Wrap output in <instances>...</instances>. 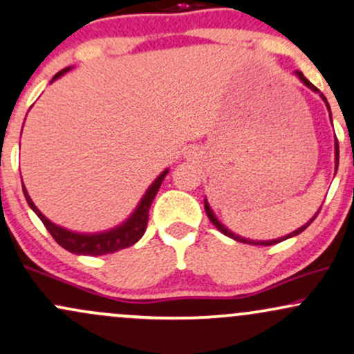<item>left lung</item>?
Masks as SVG:
<instances>
[{"label": "left lung", "instance_id": "obj_1", "mask_svg": "<svg viewBox=\"0 0 354 354\" xmlns=\"http://www.w3.org/2000/svg\"><path fill=\"white\" fill-rule=\"evenodd\" d=\"M296 75H298V76H299V80H301V81H303V83H304V84H306V86H308V88H310V89H313V91L319 93V89H318V88H316V86H315V84H311V83H310V81H308L306 78H304V76H303V73L296 71ZM321 96H323V95H321ZM323 100H324V101H326V98H324V96H323ZM326 106H328V109H330V104H328V103H326ZM335 154H336V168H338V161H339V146H338V140H336V146H335ZM205 211H206V214H208L209 221H211V223H213V225H214V226H216V228H218L219 231H221V233H223V234H226V236H230V238L236 239V241H239V243H248V245H258V246H271V245H276V243L283 241V239H288V238H291V236H296V234H299V233H301V231H304V230H306V228H308V226H310V225H311V223H313V221H315V218H316V216H318V213H319V211H318V213H316V214H315V216H313V218L310 219V221H308V223H306V225H304V226H301V228H299V230H296V231H293V233H291V234H288V236H284V238H279V239H273V241H251V239H245V238L238 236V234L231 233V231H230V230H226V228H225V226H223V225H221V223H219V221H218V219H216V218H214L213 211H211V208H209V205H208V201H206V200H205Z\"/></svg>", "mask_w": 354, "mask_h": 354}]
</instances>
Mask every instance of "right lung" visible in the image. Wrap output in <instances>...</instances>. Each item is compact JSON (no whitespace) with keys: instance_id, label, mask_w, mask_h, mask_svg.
Listing matches in <instances>:
<instances>
[{"instance_id":"obj_1","label":"right lung","mask_w":354,"mask_h":354,"mask_svg":"<svg viewBox=\"0 0 354 354\" xmlns=\"http://www.w3.org/2000/svg\"><path fill=\"white\" fill-rule=\"evenodd\" d=\"M68 71V68L61 70L53 76V81L59 78L61 75ZM168 174V169H165L160 176L156 178V181L149 186V189L146 191V194L141 200L140 206H138L133 216L128 219V221L123 223L120 228L108 231V233H100V234H78L73 233V231H68L64 228H59V226L53 225L50 219L39 211L31 201V198L28 196L26 189H24L23 185V193L24 198H26L28 205L31 206V209L38 214V218L41 219L43 225L46 226V230L50 231V234L55 238V241L58 243L59 246H63L64 250L70 251L73 254H88V256H101V254H109L115 253V251L124 250V248H129L135 245L136 241H140L141 236L145 234L146 226H148V218H149V208H151V203L156 196L158 189H160L161 183H163L165 176Z\"/></svg>"}]
</instances>
